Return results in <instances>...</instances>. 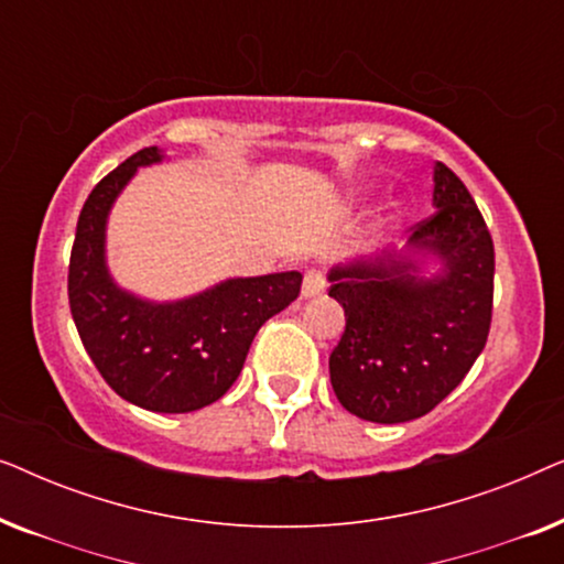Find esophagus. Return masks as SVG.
<instances>
[{"instance_id":"obj_1","label":"esophagus","mask_w":564,"mask_h":564,"mask_svg":"<svg viewBox=\"0 0 564 564\" xmlns=\"http://www.w3.org/2000/svg\"><path fill=\"white\" fill-rule=\"evenodd\" d=\"M326 292V272L318 267H311L303 280V297H321Z\"/></svg>"}]
</instances>
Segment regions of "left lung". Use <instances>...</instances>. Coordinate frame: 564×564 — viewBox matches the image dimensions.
Returning <instances> with one entry per match:
<instances>
[{"instance_id":"left-lung-1","label":"left lung","mask_w":564,"mask_h":564,"mask_svg":"<svg viewBox=\"0 0 564 564\" xmlns=\"http://www.w3.org/2000/svg\"><path fill=\"white\" fill-rule=\"evenodd\" d=\"M431 218L415 223L411 246L442 259V274L419 276L408 259L336 267L328 295L346 328L328 359L346 411L372 423L421 419L465 380L488 341L496 251L482 213L449 166L434 169Z\"/></svg>"}]
</instances>
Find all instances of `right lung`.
<instances>
[{
  "label": "right lung",
  "instance_id": "add662e5",
  "mask_svg": "<svg viewBox=\"0 0 564 564\" xmlns=\"http://www.w3.org/2000/svg\"><path fill=\"white\" fill-rule=\"evenodd\" d=\"M156 161V145L138 151L89 192L68 261V305L89 359L122 400L189 413L226 395L257 330L300 295L303 274L226 280L176 303L120 290L105 264L107 213L135 169Z\"/></svg>",
  "mask_w": 564,
  "mask_h": 564
}]
</instances>
